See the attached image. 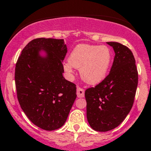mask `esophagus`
Listing matches in <instances>:
<instances>
[{
    "instance_id": "34e87169",
    "label": "esophagus",
    "mask_w": 151,
    "mask_h": 151,
    "mask_svg": "<svg viewBox=\"0 0 151 151\" xmlns=\"http://www.w3.org/2000/svg\"><path fill=\"white\" fill-rule=\"evenodd\" d=\"M77 95L78 98H83L84 97V90L80 87L77 88Z\"/></svg>"
}]
</instances>
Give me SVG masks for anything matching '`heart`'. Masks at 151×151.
I'll return each mask as SVG.
<instances>
[{
  "instance_id": "1",
  "label": "heart",
  "mask_w": 151,
  "mask_h": 151,
  "mask_svg": "<svg viewBox=\"0 0 151 151\" xmlns=\"http://www.w3.org/2000/svg\"><path fill=\"white\" fill-rule=\"evenodd\" d=\"M111 61L112 52L107 46L82 44L71 51L63 68L68 75L74 73V68L80 69V76L86 83L97 85L105 78Z\"/></svg>"
}]
</instances>
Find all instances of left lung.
Returning a JSON list of instances; mask_svg holds the SVG:
<instances>
[{"mask_svg":"<svg viewBox=\"0 0 151 151\" xmlns=\"http://www.w3.org/2000/svg\"><path fill=\"white\" fill-rule=\"evenodd\" d=\"M106 43L115 52L110 72L101 83L85 91L87 120L99 132L115 129L124 120L133 106L138 86L133 53L118 42Z\"/></svg>","mask_w":151,"mask_h":151,"instance_id":"obj_1","label":"left lung"}]
</instances>
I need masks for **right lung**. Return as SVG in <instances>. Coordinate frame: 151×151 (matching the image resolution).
I'll return each instance as SVG.
<instances>
[{"instance_id":"add662e5","label":"right lung","mask_w":151,"mask_h":151,"mask_svg":"<svg viewBox=\"0 0 151 151\" xmlns=\"http://www.w3.org/2000/svg\"><path fill=\"white\" fill-rule=\"evenodd\" d=\"M67 51L64 39H33L15 65L19 104L30 122L45 130L64 125L77 98L76 85L63 75Z\"/></svg>"}]
</instances>
